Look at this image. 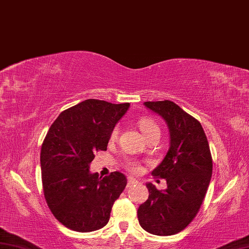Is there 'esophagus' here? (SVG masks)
<instances>
[{
  "label": "esophagus",
  "mask_w": 249,
  "mask_h": 249,
  "mask_svg": "<svg viewBox=\"0 0 249 249\" xmlns=\"http://www.w3.org/2000/svg\"><path fill=\"white\" fill-rule=\"evenodd\" d=\"M135 184H138V181L133 179V178H129L128 179V187H132V186H135Z\"/></svg>",
  "instance_id": "34e87169"
}]
</instances>
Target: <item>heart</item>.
<instances>
[{"mask_svg":"<svg viewBox=\"0 0 249 249\" xmlns=\"http://www.w3.org/2000/svg\"><path fill=\"white\" fill-rule=\"evenodd\" d=\"M139 126L146 139L155 137V135H160V129H159L158 124L155 123L152 118H148V117H143V118H141L139 121ZM118 133L119 126L116 125L110 133V141H116L117 138H118ZM125 168L128 169L131 173H134V175H138V173H140L141 170H142L141 166L135 161H129L125 165Z\"/></svg>","mask_w":249,"mask_h":249,"instance_id":"1","label":"heart"}]
</instances>
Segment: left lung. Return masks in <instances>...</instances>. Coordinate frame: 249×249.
I'll return each instance as SVG.
<instances>
[{
	"instance_id": "obj_1",
	"label": "left lung",
	"mask_w": 249,
	"mask_h": 249,
	"mask_svg": "<svg viewBox=\"0 0 249 249\" xmlns=\"http://www.w3.org/2000/svg\"><path fill=\"white\" fill-rule=\"evenodd\" d=\"M169 128L170 147L152 175L166 179L167 189L146 186L148 198L138 209L140 226L159 236L173 235L193 221L213 175V158L200 123L171 101L145 102Z\"/></svg>"
}]
</instances>
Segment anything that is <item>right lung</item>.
I'll list each match as a JSON object with an SVG mask.
<instances>
[{
	"label": "right lung",
	"mask_w": 249,
	"mask_h": 249,
	"mask_svg": "<svg viewBox=\"0 0 249 249\" xmlns=\"http://www.w3.org/2000/svg\"><path fill=\"white\" fill-rule=\"evenodd\" d=\"M130 104L86 100L62 111L41 147L42 185L52 213L65 227L92 232L109 221L111 207L126 178L119 171L98 178L89 168L106 151L110 133Z\"/></svg>",
	"instance_id": "1"
}]
</instances>
